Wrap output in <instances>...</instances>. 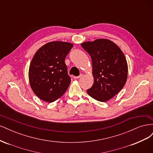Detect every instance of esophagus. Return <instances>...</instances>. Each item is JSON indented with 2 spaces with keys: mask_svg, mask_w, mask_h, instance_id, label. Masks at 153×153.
<instances>
[{
  "mask_svg": "<svg viewBox=\"0 0 153 153\" xmlns=\"http://www.w3.org/2000/svg\"><path fill=\"white\" fill-rule=\"evenodd\" d=\"M82 76H83L82 74H80V75L79 76H74V78H75V79H78V78H81Z\"/></svg>",
  "mask_w": 153,
  "mask_h": 153,
  "instance_id": "obj_1",
  "label": "esophagus"
}]
</instances>
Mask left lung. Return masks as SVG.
<instances>
[{"mask_svg":"<svg viewBox=\"0 0 153 153\" xmlns=\"http://www.w3.org/2000/svg\"><path fill=\"white\" fill-rule=\"evenodd\" d=\"M81 46L92 59L94 84L87 89V94L97 101L105 102L116 95L126 84V57L118 46L109 39L87 41Z\"/></svg>","mask_w":153,"mask_h":153,"instance_id":"obj_1","label":"left lung"}]
</instances>
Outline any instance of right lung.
<instances>
[{
    "instance_id": "add662e5",
    "label": "right lung",
    "mask_w": 153,
    "mask_h": 153,
    "mask_svg": "<svg viewBox=\"0 0 153 153\" xmlns=\"http://www.w3.org/2000/svg\"><path fill=\"white\" fill-rule=\"evenodd\" d=\"M73 46L63 41H52L41 47L34 55L29 67V82L41 100L52 103L66 91L71 78L64 61Z\"/></svg>"
}]
</instances>
